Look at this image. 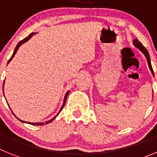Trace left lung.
Returning <instances> with one entry per match:
<instances>
[{
  "label": "left lung",
  "mask_w": 157,
  "mask_h": 157,
  "mask_svg": "<svg viewBox=\"0 0 157 157\" xmlns=\"http://www.w3.org/2000/svg\"><path fill=\"white\" fill-rule=\"evenodd\" d=\"M133 44H134V46L137 47L138 49H140L141 52H143L144 55H145V56L146 57L147 62H148V64H149V69H150L151 72H152V74L154 75V72H153V70H152V64H151L149 54V52H148V51H147L146 48L143 46V45H142V44H141V43L140 42L138 39H136V38L135 39H134V41H133Z\"/></svg>",
  "instance_id": "obj_1"
}]
</instances>
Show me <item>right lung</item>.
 I'll list each match as a JSON object with an SVG mask.
<instances>
[{
  "label": "right lung",
  "mask_w": 157,
  "mask_h": 157,
  "mask_svg": "<svg viewBox=\"0 0 157 157\" xmlns=\"http://www.w3.org/2000/svg\"><path fill=\"white\" fill-rule=\"evenodd\" d=\"M36 33H31V34H30V35L28 36V37H26V38H25V39H23V40H22V41H20L19 42V44H18L17 45H16V48H15V50H14V52H13V54H12V57L10 58V59H9V60H8V63H9V62L11 61V60H12V58L14 57V56H15V54L16 53V52H17V50L18 49H19V47H20V45H22L23 44V43H25V42H27V41H28L29 39H30V37H32V36L34 35V34H35ZM4 84H5V82H4ZM4 84H3V93H4ZM69 92H70V91H67V94H65V96H64V99H63V105H62V107L61 108H60V109H59V112H58L57 113V115H56V116H54L53 118H52V120H48V121H47V122H45V124H48V123H51V122L52 121V120H55V119H56V116H58V115L59 114V112H61L62 111V109H63V107H64V105H65V103H66V100H67V95H68V94H69ZM12 113H13V112H12ZM13 115L14 116H15V114H14L13 113ZM16 119H18V120H19V121H21L22 123H28V124H31V125H34V126H41V125H44V124H45V123H29V122H25V121H23V120H19V118H17L16 116Z\"/></svg>",
  "instance_id": "right-lung-1"
}]
</instances>
